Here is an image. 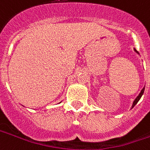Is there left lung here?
<instances>
[{
    "instance_id": "1",
    "label": "left lung",
    "mask_w": 150,
    "mask_h": 150,
    "mask_svg": "<svg viewBox=\"0 0 150 150\" xmlns=\"http://www.w3.org/2000/svg\"><path fill=\"white\" fill-rule=\"evenodd\" d=\"M134 51H135V52H137V53H138V54H139V52H138V51H137V50H136L135 49H134ZM144 90H145V87H144L143 89H142V90H141V92H140V93H139V96H138V97H137V98H135V100H134L133 105H132V108H134V106L136 104H137V103L139 102V100H140V98H142V94H143V93H144Z\"/></svg>"
}]
</instances>
